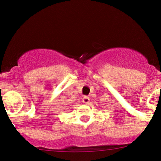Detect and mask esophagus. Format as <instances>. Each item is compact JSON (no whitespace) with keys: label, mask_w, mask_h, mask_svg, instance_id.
<instances>
[{"label":"esophagus","mask_w":161,"mask_h":161,"mask_svg":"<svg viewBox=\"0 0 161 161\" xmlns=\"http://www.w3.org/2000/svg\"><path fill=\"white\" fill-rule=\"evenodd\" d=\"M82 102L83 103L88 104V103L90 102V98L88 97H86V96H84V97L82 99Z\"/></svg>","instance_id":"34e87169"}]
</instances>
